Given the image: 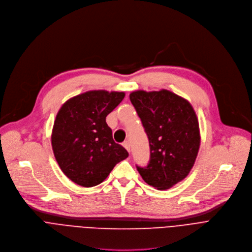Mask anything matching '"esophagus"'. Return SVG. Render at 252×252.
Returning a JSON list of instances; mask_svg holds the SVG:
<instances>
[{
  "instance_id": "34e87169",
  "label": "esophagus",
  "mask_w": 252,
  "mask_h": 252,
  "mask_svg": "<svg viewBox=\"0 0 252 252\" xmlns=\"http://www.w3.org/2000/svg\"><path fill=\"white\" fill-rule=\"evenodd\" d=\"M122 145H123V147L128 151V152H130V143H129L128 141H125Z\"/></svg>"
}]
</instances>
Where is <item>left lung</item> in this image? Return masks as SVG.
Segmentation results:
<instances>
[{"label": "left lung", "mask_w": 252, "mask_h": 252, "mask_svg": "<svg viewBox=\"0 0 252 252\" xmlns=\"http://www.w3.org/2000/svg\"><path fill=\"white\" fill-rule=\"evenodd\" d=\"M130 100L150 146L148 165L137 170L148 185L167 189L184 180L194 164L200 143L196 115L186 99L165 89L134 91Z\"/></svg>", "instance_id": "left-lung-1"}]
</instances>
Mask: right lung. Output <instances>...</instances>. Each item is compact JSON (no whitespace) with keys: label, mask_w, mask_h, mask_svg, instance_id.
Wrapping results in <instances>:
<instances>
[{"label":"right lung","mask_w":252,"mask_h":252,"mask_svg":"<svg viewBox=\"0 0 252 252\" xmlns=\"http://www.w3.org/2000/svg\"><path fill=\"white\" fill-rule=\"evenodd\" d=\"M124 96V92L87 91L60 109L52 134L53 150L62 171L75 184L85 188L99 185L128 157L106 123V116Z\"/></svg>","instance_id":"add662e5"}]
</instances>
